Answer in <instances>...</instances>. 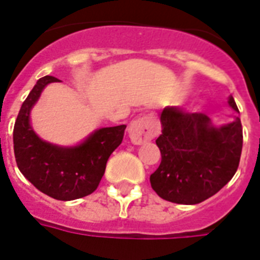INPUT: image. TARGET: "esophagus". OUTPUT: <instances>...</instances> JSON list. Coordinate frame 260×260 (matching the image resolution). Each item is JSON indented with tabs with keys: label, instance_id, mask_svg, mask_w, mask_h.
Masks as SVG:
<instances>
[{
	"label": "esophagus",
	"instance_id": "34e87169",
	"mask_svg": "<svg viewBox=\"0 0 260 260\" xmlns=\"http://www.w3.org/2000/svg\"><path fill=\"white\" fill-rule=\"evenodd\" d=\"M131 140L135 145H142L154 138L155 135V124L150 117H139L138 120L132 121L128 128Z\"/></svg>",
	"mask_w": 260,
	"mask_h": 260
}]
</instances>
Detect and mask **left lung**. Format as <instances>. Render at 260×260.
I'll return each mask as SVG.
<instances>
[{"label":"left lung","instance_id":"obj_1","mask_svg":"<svg viewBox=\"0 0 260 260\" xmlns=\"http://www.w3.org/2000/svg\"><path fill=\"white\" fill-rule=\"evenodd\" d=\"M229 105L238 111L233 96ZM159 120L162 134L155 143L161 162L150 175V183L161 199L199 204L228 184L237 171L243 150L240 118L215 128L203 113L167 107Z\"/></svg>","mask_w":260,"mask_h":260}]
</instances>
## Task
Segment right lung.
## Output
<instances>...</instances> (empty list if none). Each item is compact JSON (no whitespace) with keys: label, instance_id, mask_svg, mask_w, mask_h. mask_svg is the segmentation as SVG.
<instances>
[{"label":"right lung","instance_id":"add662e5","mask_svg":"<svg viewBox=\"0 0 260 260\" xmlns=\"http://www.w3.org/2000/svg\"><path fill=\"white\" fill-rule=\"evenodd\" d=\"M52 76L40 78L23 102L13 128V151L17 168L40 191L60 201L93 193L105 175L110 154L122 142L126 125L101 128L77 147H57L38 138L28 122L32 105Z\"/></svg>","mask_w":260,"mask_h":260}]
</instances>
